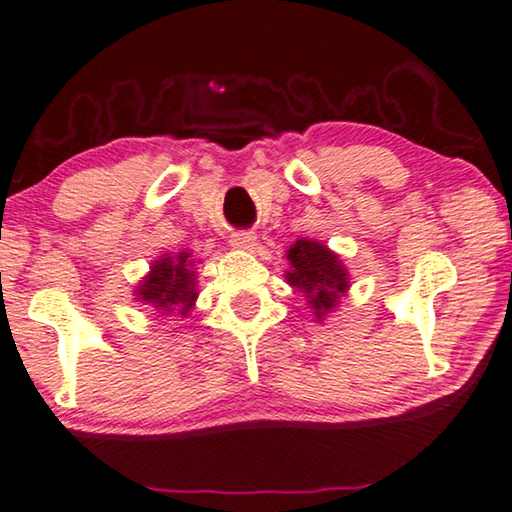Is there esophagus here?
I'll use <instances>...</instances> for the list:
<instances>
[{
  "label": "esophagus",
  "instance_id": "obj_1",
  "mask_svg": "<svg viewBox=\"0 0 512 512\" xmlns=\"http://www.w3.org/2000/svg\"><path fill=\"white\" fill-rule=\"evenodd\" d=\"M254 242H256L254 231H238V233H233V236H231V247L242 249V251L254 249Z\"/></svg>",
  "mask_w": 512,
  "mask_h": 512
}]
</instances>
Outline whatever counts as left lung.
Returning <instances> with one entry per match:
<instances>
[{"mask_svg":"<svg viewBox=\"0 0 512 512\" xmlns=\"http://www.w3.org/2000/svg\"><path fill=\"white\" fill-rule=\"evenodd\" d=\"M290 270L286 281L304 292L317 320L338 306L340 297L349 290V274L340 256L315 240L301 238L288 249Z\"/></svg>","mask_w":512,"mask_h":512,"instance_id":"8db88e82","label":"left lung"}]
</instances>
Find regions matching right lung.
<instances>
[{
    "instance_id": "1",
    "label": "right lung",
    "mask_w": 512,
    "mask_h": 512,
    "mask_svg": "<svg viewBox=\"0 0 512 512\" xmlns=\"http://www.w3.org/2000/svg\"><path fill=\"white\" fill-rule=\"evenodd\" d=\"M195 276V258L190 251L165 254L142 279L136 297L158 313H179L186 317L197 301Z\"/></svg>"
}]
</instances>
